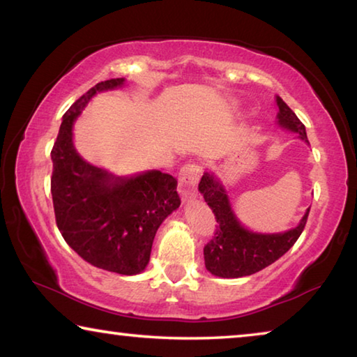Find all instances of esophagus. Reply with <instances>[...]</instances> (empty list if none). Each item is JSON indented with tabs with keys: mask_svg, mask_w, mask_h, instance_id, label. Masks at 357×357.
<instances>
[{
	"mask_svg": "<svg viewBox=\"0 0 357 357\" xmlns=\"http://www.w3.org/2000/svg\"><path fill=\"white\" fill-rule=\"evenodd\" d=\"M202 176V167L198 164H187L181 168L178 183L179 193L184 200L197 197V185Z\"/></svg>",
	"mask_w": 357,
	"mask_h": 357,
	"instance_id": "obj_1",
	"label": "esophagus"
}]
</instances>
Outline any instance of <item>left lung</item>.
I'll list each match as a JSON object with an SVG mask.
<instances>
[{"instance_id":"1","label":"left lung","mask_w":357,"mask_h":357,"mask_svg":"<svg viewBox=\"0 0 357 357\" xmlns=\"http://www.w3.org/2000/svg\"><path fill=\"white\" fill-rule=\"evenodd\" d=\"M277 105H279L277 123L280 128L296 132L301 140L309 143L305 126L279 96H277ZM198 190L203 193L204 202L213 209L215 220L219 223L214 238L204 245V264L211 274L223 279L252 275L285 255L304 231L310 211H305L298 227L285 233H253L241 225L233 213L225 189L213 173L203 174Z\"/></svg>"}]
</instances>
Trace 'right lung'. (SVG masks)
<instances>
[{
	"label": "right lung",
	"instance_id": "1",
	"mask_svg": "<svg viewBox=\"0 0 357 357\" xmlns=\"http://www.w3.org/2000/svg\"><path fill=\"white\" fill-rule=\"evenodd\" d=\"M123 83H98L64 113L52 149V197L58 229L84 261L135 275L146 268L160 223L179 208L178 181L159 170L114 176L83 160L72 142V128L89 99Z\"/></svg>",
	"mask_w": 357,
	"mask_h": 357
}]
</instances>
